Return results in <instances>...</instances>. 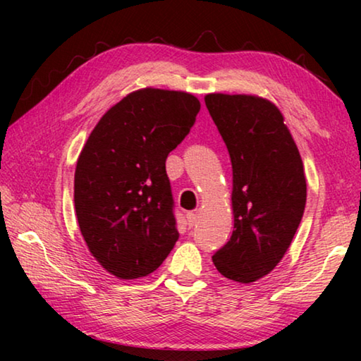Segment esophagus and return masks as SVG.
<instances>
[{
  "label": "esophagus",
  "mask_w": 361,
  "mask_h": 361,
  "mask_svg": "<svg viewBox=\"0 0 361 361\" xmlns=\"http://www.w3.org/2000/svg\"><path fill=\"white\" fill-rule=\"evenodd\" d=\"M195 219H197V215H195L194 212L186 213V224L189 226V228H192V226L195 224Z\"/></svg>",
  "instance_id": "34e87169"
}]
</instances>
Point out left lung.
Here are the masks:
<instances>
[{
    "instance_id": "1",
    "label": "left lung",
    "mask_w": 361,
    "mask_h": 361,
    "mask_svg": "<svg viewBox=\"0 0 361 361\" xmlns=\"http://www.w3.org/2000/svg\"><path fill=\"white\" fill-rule=\"evenodd\" d=\"M205 105L232 164L234 231L212 259L226 279L252 283L282 261L301 223L307 197L302 159L271 100L207 94Z\"/></svg>"
}]
</instances>
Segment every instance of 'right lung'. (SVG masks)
Listing matches in <instances>:
<instances>
[{
  "label": "right lung",
  "instance_id": "add662e5",
  "mask_svg": "<svg viewBox=\"0 0 361 361\" xmlns=\"http://www.w3.org/2000/svg\"><path fill=\"white\" fill-rule=\"evenodd\" d=\"M199 109L192 94L145 87L90 132L75 170V209L90 255L111 276H149L178 240L166 159Z\"/></svg>",
  "mask_w": 361,
  "mask_h": 361
}]
</instances>
